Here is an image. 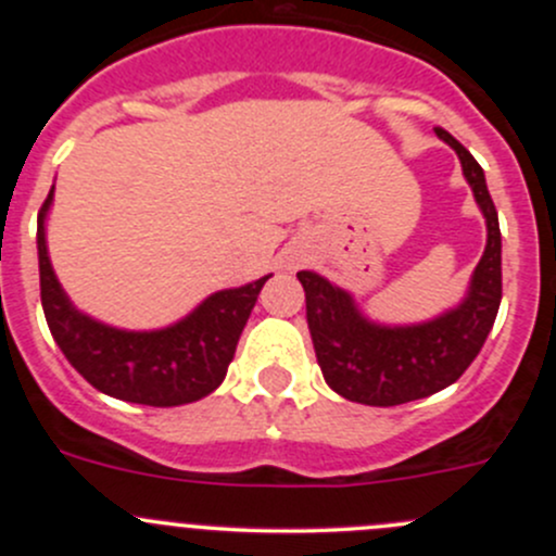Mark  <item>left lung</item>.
<instances>
[{"instance_id": "8db88e82", "label": "left lung", "mask_w": 556, "mask_h": 556, "mask_svg": "<svg viewBox=\"0 0 556 556\" xmlns=\"http://www.w3.org/2000/svg\"><path fill=\"white\" fill-rule=\"evenodd\" d=\"M459 155L465 179L486 217V247L457 309L422 325L382 328L355 309L341 288L314 271H299L306 293V323L325 382L341 397L366 406H401L457 382L484 346L503 299L501 226L473 155L444 128H435Z\"/></svg>"}]
</instances>
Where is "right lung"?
Returning a JSON list of instances; mask_svg holds the SVG:
<instances>
[{
  "label": "right lung",
  "mask_w": 556,
  "mask_h": 556,
  "mask_svg": "<svg viewBox=\"0 0 556 556\" xmlns=\"http://www.w3.org/2000/svg\"><path fill=\"white\" fill-rule=\"evenodd\" d=\"M50 201L53 190L37 215L39 295L55 344L83 379L106 395L144 406H179L217 390L268 277L210 295L199 309L172 328L150 333L110 328L77 312L55 279L45 244V215Z\"/></svg>",
  "instance_id": "1"
}]
</instances>
